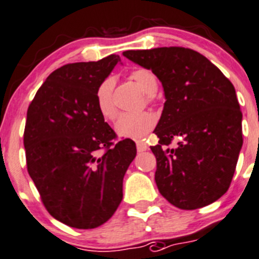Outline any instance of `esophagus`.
I'll use <instances>...</instances> for the list:
<instances>
[{"label": "esophagus", "instance_id": "esophagus-1", "mask_svg": "<svg viewBox=\"0 0 259 259\" xmlns=\"http://www.w3.org/2000/svg\"><path fill=\"white\" fill-rule=\"evenodd\" d=\"M137 149L138 152H144L148 149V144L144 141H137Z\"/></svg>", "mask_w": 259, "mask_h": 259}]
</instances>
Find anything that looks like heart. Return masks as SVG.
Wrapping results in <instances>:
<instances>
[{"mask_svg": "<svg viewBox=\"0 0 259 259\" xmlns=\"http://www.w3.org/2000/svg\"><path fill=\"white\" fill-rule=\"evenodd\" d=\"M130 79L137 84L146 94H153L158 88L157 76L148 69H137L130 74ZM113 80L105 79L96 91V105L101 115L107 120H113L117 115V110L112 100ZM156 125V117L151 112L124 113L116 121L115 130L118 137L142 139L146 137Z\"/></svg>", "mask_w": 259, "mask_h": 259, "instance_id": "heart-1", "label": "heart"}]
</instances>
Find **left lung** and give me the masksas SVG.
Listing matches in <instances>:
<instances>
[{
	"label": "left lung",
	"mask_w": 259,
	"mask_h": 259,
	"mask_svg": "<svg viewBox=\"0 0 259 259\" xmlns=\"http://www.w3.org/2000/svg\"><path fill=\"white\" fill-rule=\"evenodd\" d=\"M152 70L161 81L165 105L151 147L157 159L159 193L180 209H197L228 192L243 146L235 88L219 67L197 51L161 47L122 53ZM175 137L176 149H165Z\"/></svg>",
	"instance_id": "left-lung-1"
}]
</instances>
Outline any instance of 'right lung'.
Returning <instances> with one entry per match:
<instances>
[{
    "label": "right lung",
    "mask_w": 259,
    "mask_h": 259,
    "mask_svg": "<svg viewBox=\"0 0 259 259\" xmlns=\"http://www.w3.org/2000/svg\"><path fill=\"white\" fill-rule=\"evenodd\" d=\"M120 61L111 55L55 70L26 112L28 172L51 216L70 228L94 229L112 217L137 156L132 139L113 146L115 132L96 105L97 88Z\"/></svg>",
    "instance_id": "add662e5"
}]
</instances>
